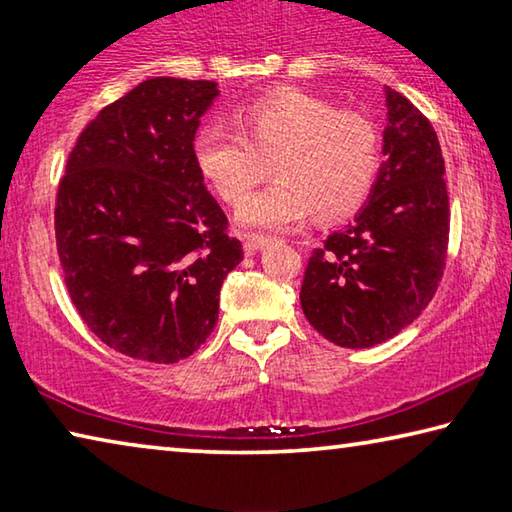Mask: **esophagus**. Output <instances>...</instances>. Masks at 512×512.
<instances>
[{"label":"esophagus","instance_id":"esophagus-1","mask_svg":"<svg viewBox=\"0 0 512 512\" xmlns=\"http://www.w3.org/2000/svg\"><path fill=\"white\" fill-rule=\"evenodd\" d=\"M268 244H271V239H268V237H257V235H248V237H244V248H246V253H248V255L257 253V250L266 248Z\"/></svg>","mask_w":512,"mask_h":512}]
</instances>
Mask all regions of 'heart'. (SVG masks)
Returning <instances> with one entry per match:
<instances>
[{
    "label": "heart",
    "mask_w": 512,
    "mask_h": 512,
    "mask_svg": "<svg viewBox=\"0 0 512 512\" xmlns=\"http://www.w3.org/2000/svg\"><path fill=\"white\" fill-rule=\"evenodd\" d=\"M235 128L207 121L192 142L196 169L223 201L237 203L271 161L273 183L246 196L237 223L296 228L316 210L323 221L366 201L379 171V133L357 110H334L314 92L280 88L241 103Z\"/></svg>",
    "instance_id": "1"
}]
</instances>
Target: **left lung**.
Returning <instances> with one entry per match:
<instances>
[{"label":"left lung","instance_id":"left-lung-1","mask_svg":"<svg viewBox=\"0 0 512 512\" xmlns=\"http://www.w3.org/2000/svg\"><path fill=\"white\" fill-rule=\"evenodd\" d=\"M381 162L366 205L309 257L300 305L341 348H372L429 305L449 241L445 162L429 119L391 88Z\"/></svg>","mask_w":512,"mask_h":512}]
</instances>
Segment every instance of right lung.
<instances>
[{
	"label": "right lung",
	"instance_id": "right-lung-1",
	"mask_svg": "<svg viewBox=\"0 0 512 512\" xmlns=\"http://www.w3.org/2000/svg\"><path fill=\"white\" fill-rule=\"evenodd\" d=\"M216 97L214 81L155 76L103 108L69 153L56 198L65 284L85 325L126 357L194 354L244 259L192 153Z\"/></svg>",
	"mask_w": 512,
	"mask_h": 512
}]
</instances>
